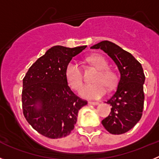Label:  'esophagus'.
I'll list each match as a JSON object with an SVG mask.
<instances>
[{
	"instance_id": "esophagus-1",
	"label": "esophagus",
	"mask_w": 159,
	"mask_h": 159,
	"mask_svg": "<svg viewBox=\"0 0 159 159\" xmlns=\"http://www.w3.org/2000/svg\"><path fill=\"white\" fill-rule=\"evenodd\" d=\"M88 103L91 105H94V106H95V105L99 104V102H92V101H89V102H88Z\"/></svg>"
}]
</instances>
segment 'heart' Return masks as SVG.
<instances>
[{"label":"heart","instance_id":"obj_1","mask_svg":"<svg viewBox=\"0 0 159 159\" xmlns=\"http://www.w3.org/2000/svg\"><path fill=\"white\" fill-rule=\"evenodd\" d=\"M88 60L99 71L94 80L96 83L84 84L80 90V94L86 99H99L106 93V88L103 84L109 88H113L117 83V76L114 71L108 69L109 64L102 56L94 55ZM65 76L71 88L78 90L83 80V71L80 64L75 60H71L66 67Z\"/></svg>","mask_w":159,"mask_h":159}]
</instances>
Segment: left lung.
<instances>
[{"instance_id": "1", "label": "left lung", "mask_w": 159, "mask_h": 159, "mask_svg": "<svg viewBox=\"0 0 159 159\" xmlns=\"http://www.w3.org/2000/svg\"><path fill=\"white\" fill-rule=\"evenodd\" d=\"M91 48L106 52L120 73L117 90L106 102L111 106V111L102 121V126L112 134L126 133L135 126L143 115L145 82L143 67L130 52L108 40L99 42Z\"/></svg>"}]
</instances>
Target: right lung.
Instances as JSON below:
<instances>
[{
	"instance_id": "obj_1",
	"label": "right lung",
	"mask_w": 159,
	"mask_h": 159,
	"mask_svg": "<svg viewBox=\"0 0 159 159\" xmlns=\"http://www.w3.org/2000/svg\"><path fill=\"white\" fill-rule=\"evenodd\" d=\"M87 46H54L29 67L23 79L22 108L28 123L50 139L67 136L74 129L78 112L88 104L71 92L65 69L71 59Z\"/></svg>"
}]
</instances>
